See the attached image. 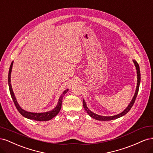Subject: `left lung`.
<instances>
[{"label": "left lung", "instance_id": "left-lung-1", "mask_svg": "<svg viewBox=\"0 0 153 153\" xmlns=\"http://www.w3.org/2000/svg\"><path fill=\"white\" fill-rule=\"evenodd\" d=\"M133 61L134 64H135L136 69H137V89H136L135 95H134L133 98V99H132V100L131 101V103H129V105L128 106V107L126 109H125L123 112H121V114H117L116 115H114V116H109V117H107V116H101V115L95 114L94 113L92 112L91 110H89V109H88V108L87 107V106H86L85 101L83 100V105H84V107L85 111H87V114H89L91 117L94 118V119H95L96 120H99V121H111V120L117 119L119 117H121L123 116V115H124L125 114H127L129 111V110L131 108V107L133 106L134 103H135L136 98H137V96L138 89H139L140 82V72L139 66H138V64L137 63V62L136 61H135V60H133Z\"/></svg>", "mask_w": 153, "mask_h": 153}]
</instances>
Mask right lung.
<instances>
[{
  "mask_svg": "<svg viewBox=\"0 0 153 153\" xmlns=\"http://www.w3.org/2000/svg\"><path fill=\"white\" fill-rule=\"evenodd\" d=\"M13 62H11V64L10 68V71H9L8 84H9V87H10V91L11 98L13 100L14 103H15L16 108L18 110V112H19L23 115V116L27 118V119H32V120H34V121H49V120L52 119L55 116H56V115L58 114V113L59 112V111L61 109L63 96H64V95L66 94V92L68 91V89L64 91L62 94L61 96V97H60L57 105L53 110L50 111V112H44V113H32V112H27V111L23 110L19 106V105H18V103H17V101L16 100L15 94H14L13 89H12L11 85V69H12V67H13Z\"/></svg>",
  "mask_w": 153,
  "mask_h": 153,
  "instance_id": "obj_1",
  "label": "right lung"
}]
</instances>
